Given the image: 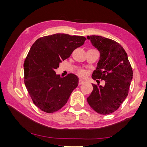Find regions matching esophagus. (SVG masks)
<instances>
[{
    "mask_svg": "<svg viewBox=\"0 0 147 147\" xmlns=\"http://www.w3.org/2000/svg\"><path fill=\"white\" fill-rule=\"evenodd\" d=\"M84 83H85V81H84V80H82V79H80V80H79V85H82V84H83Z\"/></svg>",
    "mask_w": 147,
    "mask_h": 147,
    "instance_id": "esophagus-1",
    "label": "esophagus"
}]
</instances>
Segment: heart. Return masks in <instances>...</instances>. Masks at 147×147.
Segmentation results:
<instances>
[{
	"mask_svg": "<svg viewBox=\"0 0 147 147\" xmlns=\"http://www.w3.org/2000/svg\"><path fill=\"white\" fill-rule=\"evenodd\" d=\"M78 74L80 76H85L86 74V72L84 70H80L78 71Z\"/></svg>",
	"mask_w": 147,
	"mask_h": 147,
	"instance_id": "heart-1",
	"label": "heart"
}]
</instances>
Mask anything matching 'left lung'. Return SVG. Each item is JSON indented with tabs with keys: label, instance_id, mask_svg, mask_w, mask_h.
<instances>
[{
	"label": "left lung",
	"instance_id": "obj_1",
	"mask_svg": "<svg viewBox=\"0 0 147 147\" xmlns=\"http://www.w3.org/2000/svg\"><path fill=\"white\" fill-rule=\"evenodd\" d=\"M87 38L100 52L92 78L105 81L103 86L92 85L93 91L87 102L97 113L111 114L127 97L133 78L132 68L126 51L119 43L101 36H88Z\"/></svg>",
	"mask_w": 147,
	"mask_h": 147
}]
</instances>
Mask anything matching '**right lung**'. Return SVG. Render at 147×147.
<instances>
[{
  "label": "right lung",
  "mask_w": 147,
  "mask_h": 147,
  "mask_svg": "<svg viewBox=\"0 0 147 147\" xmlns=\"http://www.w3.org/2000/svg\"><path fill=\"white\" fill-rule=\"evenodd\" d=\"M85 40L84 36L57 33L38 38L32 46L24 63V84L42 111L52 113L59 110L78 85L75 74L62 78L55 69Z\"/></svg>",
  "instance_id": "right-lung-1"
}]
</instances>
